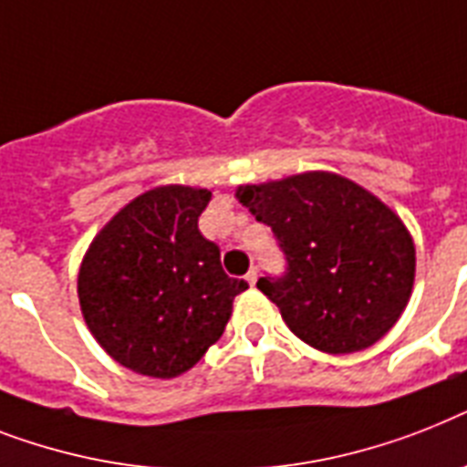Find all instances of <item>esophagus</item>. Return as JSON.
<instances>
[{
  "instance_id": "esophagus-1",
  "label": "esophagus",
  "mask_w": 467,
  "mask_h": 467,
  "mask_svg": "<svg viewBox=\"0 0 467 467\" xmlns=\"http://www.w3.org/2000/svg\"><path fill=\"white\" fill-rule=\"evenodd\" d=\"M245 279H248V285H255V282H257V270H255V267H251V272H248V275H245Z\"/></svg>"
}]
</instances>
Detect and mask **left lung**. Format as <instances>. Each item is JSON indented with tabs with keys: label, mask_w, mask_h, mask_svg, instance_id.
Returning <instances> with one entry per match:
<instances>
[{
	"label": "left lung",
	"mask_w": 467,
	"mask_h": 467,
	"mask_svg": "<svg viewBox=\"0 0 467 467\" xmlns=\"http://www.w3.org/2000/svg\"><path fill=\"white\" fill-rule=\"evenodd\" d=\"M236 197L285 253V275L257 289L298 339L352 354L395 326L415 285V244L379 197L326 171L241 185Z\"/></svg>",
	"instance_id": "8db88e82"
}]
</instances>
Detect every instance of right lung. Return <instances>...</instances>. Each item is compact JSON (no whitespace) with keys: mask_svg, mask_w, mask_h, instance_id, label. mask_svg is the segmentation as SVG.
<instances>
[{"mask_svg":"<svg viewBox=\"0 0 467 467\" xmlns=\"http://www.w3.org/2000/svg\"><path fill=\"white\" fill-rule=\"evenodd\" d=\"M212 192L161 185L134 197L93 238L79 270V304L99 345L141 376L175 379L222 337L248 289L229 277L219 245L197 229Z\"/></svg>","mask_w":467,"mask_h":467,"instance_id":"right-lung-1","label":"right lung"}]
</instances>
